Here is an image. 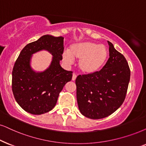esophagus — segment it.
<instances>
[{"mask_svg":"<svg viewBox=\"0 0 146 146\" xmlns=\"http://www.w3.org/2000/svg\"><path fill=\"white\" fill-rule=\"evenodd\" d=\"M76 77H77V75L75 74V73H73V77H72V80L75 81V79H76Z\"/></svg>","mask_w":146,"mask_h":146,"instance_id":"1","label":"esophagus"}]
</instances>
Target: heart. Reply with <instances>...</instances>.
I'll return each instance as SVG.
<instances>
[{
  "label": "heart",
  "instance_id": "obj_1",
  "mask_svg": "<svg viewBox=\"0 0 146 146\" xmlns=\"http://www.w3.org/2000/svg\"><path fill=\"white\" fill-rule=\"evenodd\" d=\"M62 56L67 64H71L74 59H79V71L84 74L90 75L102 69L108 58V51L104 45L90 41L80 42L71 44L69 52H64Z\"/></svg>",
  "mask_w": 146,
  "mask_h": 146
}]
</instances>
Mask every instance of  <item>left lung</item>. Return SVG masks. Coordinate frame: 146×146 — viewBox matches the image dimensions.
<instances>
[{
    "label": "left lung",
    "instance_id": "1",
    "mask_svg": "<svg viewBox=\"0 0 146 146\" xmlns=\"http://www.w3.org/2000/svg\"><path fill=\"white\" fill-rule=\"evenodd\" d=\"M109 58L100 71L79 75L75 80L79 111L92 119H103L115 112L124 102L130 80L125 56L108 41Z\"/></svg>",
    "mask_w": 146,
    "mask_h": 146
}]
</instances>
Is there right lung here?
Listing matches in <instances>:
<instances>
[{
  "mask_svg": "<svg viewBox=\"0 0 146 146\" xmlns=\"http://www.w3.org/2000/svg\"><path fill=\"white\" fill-rule=\"evenodd\" d=\"M64 38L44 35L36 41L27 44L21 51L12 72V90L17 102L22 108L32 114H42L52 109L60 92L70 82L73 72L62 69ZM47 50L53 55L48 68L36 72L30 62L33 54Z\"/></svg>",
  "mask_w": 146,
  "mask_h": 146,
  "instance_id": "obj_1",
  "label": "right lung"
}]
</instances>
